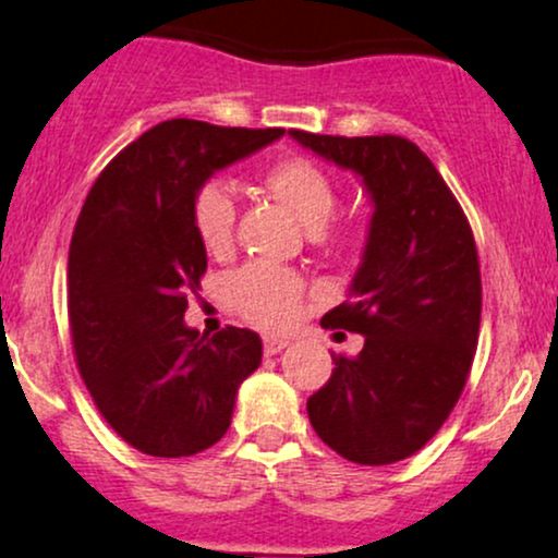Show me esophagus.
Masks as SVG:
<instances>
[{
    "mask_svg": "<svg viewBox=\"0 0 558 558\" xmlns=\"http://www.w3.org/2000/svg\"><path fill=\"white\" fill-rule=\"evenodd\" d=\"M286 345H288L286 338H265L262 349H265L267 356H275V354H280V351H283Z\"/></svg>",
    "mask_w": 558,
    "mask_h": 558,
    "instance_id": "1",
    "label": "esophagus"
}]
</instances>
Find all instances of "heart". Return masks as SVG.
Wrapping results in <instances>:
<instances>
[{
    "label": "heart",
    "instance_id": "1",
    "mask_svg": "<svg viewBox=\"0 0 558 558\" xmlns=\"http://www.w3.org/2000/svg\"><path fill=\"white\" fill-rule=\"evenodd\" d=\"M265 189L310 230L323 252H341L349 243V226L332 220L338 185L328 170L304 157H288L265 172ZM191 220L204 252L226 257L235 241V202L220 181L204 183L191 204ZM233 310L259 330H286L296 323L306 301V286L296 272L257 262L233 275L228 286Z\"/></svg>",
    "mask_w": 558,
    "mask_h": 558
}]
</instances>
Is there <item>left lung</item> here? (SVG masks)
Wrapping results in <instances>:
<instances>
[{
    "label": "left lung",
    "instance_id": "left-lung-1",
    "mask_svg": "<svg viewBox=\"0 0 558 558\" xmlns=\"http://www.w3.org/2000/svg\"><path fill=\"white\" fill-rule=\"evenodd\" d=\"M288 133L362 175L375 204L354 299L323 317V328L362 332L364 349L332 354L336 369L306 414L349 462H401L440 430L470 377L483 310L475 235L430 157L409 138Z\"/></svg>",
    "mask_w": 558,
    "mask_h": 558
}]
</instances>
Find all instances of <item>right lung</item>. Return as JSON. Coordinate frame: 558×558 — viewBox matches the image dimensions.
I'll return each mask as SVG.
<instances>
[{
  "mask_svg": "<svg viewBox=\"0 0 558 558\" xmlns=\"http://www.w3.org/2000/svg\"><path fill=\"white\" fill-rule=\"evenodd\" d=\"M283 133L165 120L128 144L83 202L68 259L75 364L107 425L141 453L178 459L215 446L259 367L257 332L185 328L207 272L191 204L215 170Z\"/></svg>",
  "mask_w": 558,
  "mask_h": 558,
  "instance_id": "obj_1",
  "label": "right lung"
}]
</instances>
